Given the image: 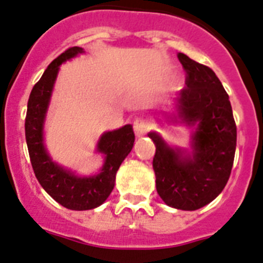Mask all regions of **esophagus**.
<instances>
[{
	"label": "esophagus",
	"mask_w": 263,
	"mask_h": 263,
	"mask_svg": "<svg viewBox=\"0 0 263 263\" xmlns=\"http://www.w3.org/2000/svg\"><path fill=\"white\" fill-rule=\"evenodd\" d=\"M134 127V133H136L137 137H142L144 134H147V132L150 130L151 124L147 119L144 117H137L133 122Z\"/></svg>",
	"instance_id": "esophagus-1"
}]
</instances>
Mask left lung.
<instances>
[{
    "label": "left lung",
    "instance_id": "obj_1",
    "mask_svg": "<svg viewBox=\"0 0 263 263\" xmlns=\"http://www.w3.org/2000/svg\"><path fill=\"white\" fill-rule=\"evenodd\" d=\"M185 84L177 99L182 121L196 125L193 155L168 147L160 136L148 137L156 146L153 167L156 190L171 207L197 210L210 203L224 189L236 151V122L230 98L210 67L179 53Z\"/></svg>",
    "mask_w": 263,
    "mask_h": 263
}]
</instances>
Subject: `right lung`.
I'll use <instances>...</instances> for the list:
<instances>
[{
    "mask_svg": "<svg viewBox=\"0 0 263 263\" xmlns=\"http://www.w3.org/2000/svg\"><path fill=\"white\" fill-rule=\"evenodd\" d=\"M83 52L79 47L69 48L53 60L33 86L27 103L25 130L28 154L36 179L54 201L70 210H91L100 206L115 186L116 173L132 151L134 132L132 125L108 132L100 138L98 150L105 154L102 172L92 177H77L50 160L43 144V122L56 81L59 66L66 60Z\"/></svg>",
    "mask_w": 263,
    "mask_h": 263,
    "instance_id": "add662e5",
    "label": "right lung"
}]
</instances>
